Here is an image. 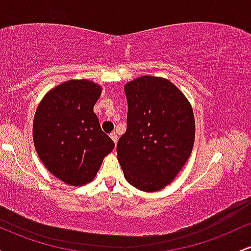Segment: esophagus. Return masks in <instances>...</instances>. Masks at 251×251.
<instances>
[{
  "label": "esophagus",
  "mask_w": 251,
  "mask_h": 251,
  "mask_svg": "<svg viewBox=\"0 0 251 251\" xmlns=\"http://www.w3.org/2000/svg\"><path fill=\"white\" fill-rule=\"evenodd\" d=\"M109 137L112 138V140H113L114 144H117V142H118V134H117V132H112V133L109 134Z\"/></svg>",
  "instance_id": "obj_1"
}]
</instances>
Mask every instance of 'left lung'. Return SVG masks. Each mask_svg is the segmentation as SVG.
<instances>
[{
	"mask_svg": "<svg viewBox=\"0 0 251 251\" xmlns=\"http://www.w3.org/2000/svg\"><path fill=\"white\" fill-rule=\"evenodd\" d=\"M127 128L117 144L126 180L145 192L169 185L191 155L195 117L168 79L144 75L125 85Z\"/></svg>",
	"mask_w": 251,
	"mask_h": 251,
	"instance_id": "1",
	"label": "left lung"
}]
</instances>
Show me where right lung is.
<instances>
[{
  "instance_id": "right-lung-1",
  "label": "right lung",
  "mask_w": 251,
  "mask_h": 251,
  "mask_svg": "<svg viewBox=\"0 0 251 251\" xmlns=\"http://www.w3.org/2000/svg\"><path fill=\"white\" fill-rule=\"evenodd\" d=\"M101 87L70 80L50 89L37 106L33 123L35 150L51 175L72 186L94 179L114 143L93 112Z\"/></svg>"
}]
</instances>
